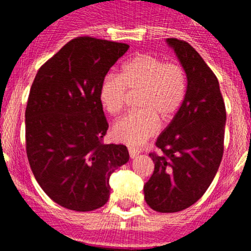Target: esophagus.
I'll use <instances>...</instances> for the list:
<instances>
[{
	"instance_id": "esophagus-1",
	"label": "esophagus",
	"mask_w": 251,
	"mask_h": 251,
	"mask_svg": "<svg viewBox=\"0 0 251 251\" xmlns=\"http://www.w3.org/2000/svg\"><path fill=\"white\" fill-rule=\"evenodd\" d=\"M128 153H130L131 158H135V156H137L138 154H140V149L132 148V147H130V148H128Z\"/></svg>"
}]
</instances>
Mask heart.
Returning <instances> with one entry per match:
<instances>
[{"label": "heart", "instance_id": "1", "mask_svg": "<svg viewBox=\"0 0 251 251\" xmlns=\"http://www.w3.org/2000/svg\"><path fill=\"white\" fill-rule=\"evenodd\" d=\"M187 87V73L178 62H164L151 53H138L128 59L119 76L107 75L100 87V104L111 115L123 110L127 92L140 93L136 100L138 111L114 124V138L130 146L144 143L156 133L159 119L168 123L178 113Z\"/></svg>", "mask_w": 251, "mask_h": 251}]
</instances>
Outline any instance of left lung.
<instances>
[{
	"instance_id": "left-lung-1",
	"label": "left lung",
	"mask_w": 251,
	"mask_h": 251,
	"mask_svg": "<svg viewBox=\"0 0 251 251\" xmlns=\"http://www.w3.org/2000/svg\"><path fill=\"white\" fill-rule=\"evenodd\" d=\"M187 73L181 109L149 153L154 171L144 184V199L159 212L187 209L203 197L224 155L226 107L219 80L188 42L166 40Z\"/></svg>"
}]
</instances>
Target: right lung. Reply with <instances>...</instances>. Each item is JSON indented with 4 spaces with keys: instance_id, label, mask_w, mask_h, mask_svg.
Listing matches in <instances>:
<instances>
[{
    "instance_id": "1",
    "label": "right lung",
    "mask_w": 251,
    "mask_h": 251,
    "mask_svg": "<svg viewBox=\"0 0 251 251\" xmlns=\"http://www.w3.org/2000/svg\"><path fill=\"white\" fill-rule=\"evenodd\" d=\"M128 45L75 37L39 69L25 109L26 155L35 178L60 206L92 211L109 199L111 174L128 161L124 144H104L100 87Z\"/></svg>"
}]
</instances>
